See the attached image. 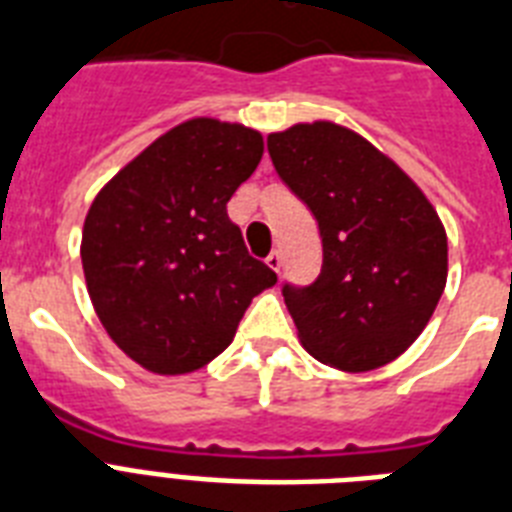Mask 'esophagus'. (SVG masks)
<instances>
[{"label":"esophagus","mask_w":512,"mask_h":512,"mask_svg":"<svg viewBox=\"0 0 512 512\" xmlns=\"http://www.w3.org/2000/svg\"><path fill=\"white\" fill-rule=\"evenodd\" d=\"M267 264H269V267H272V269H275L277 275H280V269H282V253H280V251H272V253H269V256H267Z\"/></svg>","instance_id":"34e87169"}]
</instances>
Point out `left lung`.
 <instances>
[{
    "label": "left lung",
    "instance_id": "8db88e82",
    "mask_svg": "<svg viewBox=\"0 0 512 512\" xmlns=\"http://www.w3.org/2000/svg\"><path fill=\"white\" fill-rule=\"evenodd\" d=\"M275 171L320 224L322 269L282 285L304 349L322 365L367 372L410 349L447 285V232L415 182L375 145L333 121L267 137Z\"/></svg>",
    "mask_w": 512,
    "mask_h": 512
}]
</instances>
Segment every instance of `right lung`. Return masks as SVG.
Here are the masks:
<instances>
[{
	"label": "right lung",
	"mask_w": 512,
	"mask_h": 512,
	"mask_svg": "<svg viewBox=\"0 0 512 512\" xmlns=\"http://www.w3.org/2000/svg\"><path fill=\"white\" fill-rule=\"evenodd\" d=\"M264 155L256 129L190 118L126 163L89 206L81 264L94 312L145 370L185 375L219 357L277 275L227 216Z\"/></svg>",
	"instance_id": "obj_1"
}]
</instances>
